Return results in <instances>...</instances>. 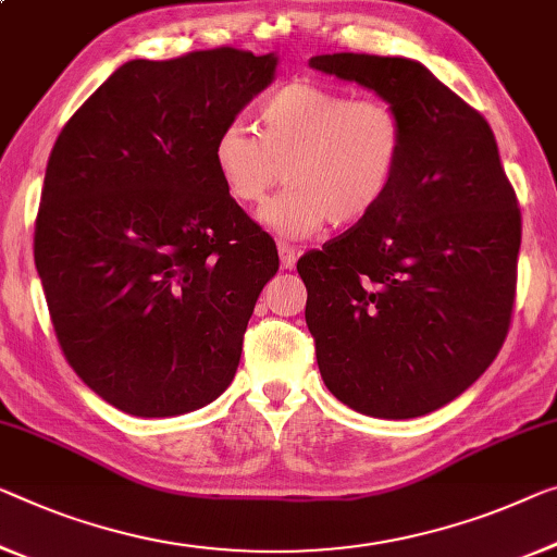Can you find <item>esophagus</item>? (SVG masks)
<instances>
[{
    "label": "esophagus",
    "mask_w": 557,
    "mask_h": 557,
    "mask_svg": "<svg viewBox=\"0 0 557 557\" xmlns=\"http://www.w3.org/2000/svg\"><path fill=\"white\" fill-rule=\"evenodd\" d=\"M277 252H280L282 270H293L295 264H297V257H300V250H297V247L285 245V243L277 245Z\"/></svg>",
    "instance_id": "34e87169"
}]
</instances>
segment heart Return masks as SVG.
<instances>
[{
	"instance_id": "1",
	"label": "heart",
	"mask_w": 557,
	"mask_h": 557,
	"mask_svg": "<svg viewBox=\"0 0 557 557\" xmlns=\"http://www.w3.org/2000/svg\"><path fill=\"white\" fill-rule=\"evenodd\" d=\"M260 132L230 122L212 145L214 172L237 205L257 210L282 177L289 185L262 222L305 239L332 222L358 225L393 189L405 152V122L380 97L352 99L312 79L272 89L257 110Z\"/></svg>"
}]
</instances>
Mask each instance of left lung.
<instances>
[{
	"label": "left lung",
	"mask_w": 557,
	"mask_h": 557,
	"mask_svg": "<svg viewBox=\"0 0 557 557\" xmlns=\"http://www.w3.org/2000/svg\"><path fill=\"white\" fill-rule=\"evenodd\" d=\"M310 66L358 82L405 122L385 202L297 262L320 375L355 412L420 418L500 352L516 300L518 199L491 124L425 64L339 52Z\"/></svg>",
	"instance_id": "left-lung-1"
}]
</instances>
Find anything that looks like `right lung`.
Masks as SVG:
<instances>
[{
    "label": "right lung",
    "instance_id": "obj_1",
    "mask_svg": "<svg viewBox=\"0 0 557 557\" xmlns=\"http://www.w3.org/2000/svg\"><path fill=\"white\" fill-rule=\"evenodd\" d=\"M275 72L232 47L124 62L57 137L35 264L66 362L122 412H193L235 377L280 257L212 145Z\"/></svg>",
    "mask_w": 557,
    "mask_h": 557
}]
</instances>
